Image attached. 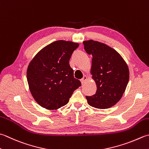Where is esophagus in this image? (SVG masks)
<instances>
[{
    "label": "esophagus",
    "mask_w": 149,
    "mask_h": 149,
    "mask_svg": "<svg viewBox=\"0 0 149 149\" xmlns=\"http://www.w3.org/2000/svg\"><path fill=\"white\" fill-rule=\"evenodd\" d=\"M87 79H88V77H87L86 75H84L83 77L81 79V83H82V84H84V83L86 82V81L87 80Z\"/></svg>",
    "instance_id": "obj_1"
}]
</instances>
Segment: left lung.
<instances>
[{
  "mask_svg": "<svg viewBox=\"0 0 149 149\" xmlns=\"http://www.w3.org/2000/svg\"><path fill=\"white\" fill-rule=\"evenodd\" d=\"M86 52L92 55L91 74L97 91L86 96L87 102L96 109H105L120 100L129 80L127 63L115 49L105 44L90 40L83 42Z\"/></svg>",
  "mask_w": 149,
  "mask_h": 149,
  "instance_id": "1",
  "label": "left lung"
}]
</instances>
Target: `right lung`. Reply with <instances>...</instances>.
<instances>
[{"instance_id":"add662e5","label":"right lung","mask_w":149,"mask_h":149,"mask_svg":"<svg viewBox=\"0 0 149 149\" xmlns=\"http://www.w3.org/2000/svg\"><path fill=\"white\" fill-rule=\"evenodd\" d=\"M78 46L77 43L57 40L42 49L30 62L27 81L32 96L40 106L48 110L65 106L81 86L69 64Z\"/></svg>"}]
</instances>
